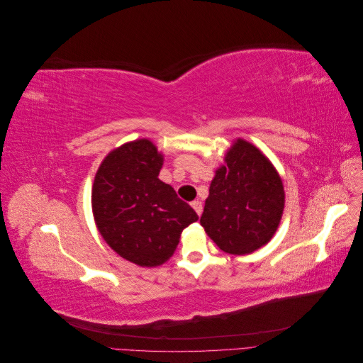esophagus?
<instances>
[{"instance_id": "1", "label": "esophagus", "mask_w": 363, "mask_h": 363, "mask_svg": "<svg viewBox=\"0 0 363 363\" xmlns=\"http://www.w3.org/2000/svg\"><path fill=\"white\" fill-rule=\"evenodd\" d=\"M192 204V207H194V211L199 213V215H201V212H203V203L200 201V200H195V201H192L191 203Z\"/></svg>"}]
</instances>
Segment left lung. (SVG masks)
<instances>
[{"label":"left lung","mask_w":363,"mask_h":363,"mask_svg":"<svg viewBox=\"0 0 363 363\" xmlns=\"http://www.w3.org/2000/svg\"><path fill=\"white\" fill-rule=\"evenodd\" d=\"M284 207L283 183L269 160L239 139L216 171L200 223L228 255H250L276 233Z\"/></svg>","instance_id":"8db88e82"}]
</instances>
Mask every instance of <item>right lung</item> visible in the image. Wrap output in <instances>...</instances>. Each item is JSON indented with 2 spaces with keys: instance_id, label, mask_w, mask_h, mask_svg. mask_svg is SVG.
Segmentation results:
<instances>
[{
  "instance_id": "obj_1",
  "label": "right lung",
  "mask_w": 363,
  "mask_h": 363,
  "mask_svg": "<svg viewBox=\"0 0 363 363\" xmlns=\"http://www.w3.org/2000/svg\"><path fill=\"white\" fill-rule=\"evenodd\" d=\"M162 155L147 139L112 151L98 169L92 189L95 223L121 257L140 267L167 262L183 228L199 215L159 180Z\"/></svg>"
}]
</instances>
